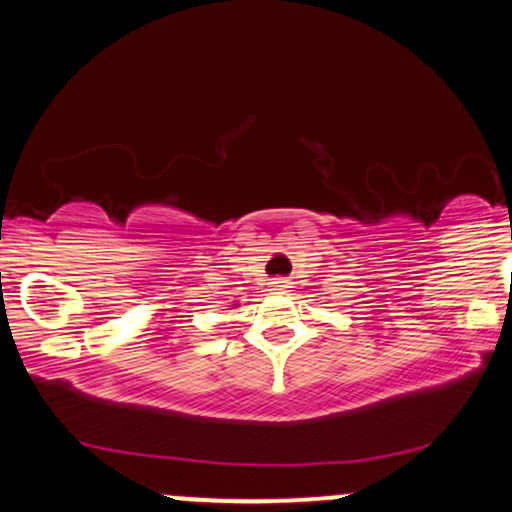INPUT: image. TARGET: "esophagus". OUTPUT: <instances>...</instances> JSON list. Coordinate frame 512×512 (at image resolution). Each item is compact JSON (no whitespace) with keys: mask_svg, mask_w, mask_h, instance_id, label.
<instances>
[{"mask_svg":"<svg viewBox=\"0 0 512 512\" xmlns=\"http://www.w3.org/2000/svg\"><path fill=\"white\" fill-rule=\"evenodd\" d=\"M291 289V281L284 279V276H276V279H269V291L274 293H284Z\"/></svg>","mask_w":512,"mask_h":512,"instance_id":"1","label":"esophagus"}]
</instances>
